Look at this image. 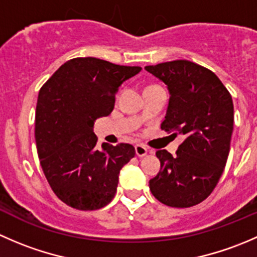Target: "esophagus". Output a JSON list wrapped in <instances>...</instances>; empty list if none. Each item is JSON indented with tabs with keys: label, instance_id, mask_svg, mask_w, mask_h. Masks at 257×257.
Returning <instances> with one entry per match:
<instances>
[{
	"label": "esophagus",
	"instance_id": "34e87169",
	"mask_svg": "<svg viewBox=\"0 0 257 257\" xmlns=\"http://www.w3.org/2000/svg\"><path fill=\"white\" fill-rule=\"evenodd\" d=\"M136 154L138 155V157H145V155L148 154V149L144 147V145L142 144H137L136 145Z\"/></svg>",
	"mask_w": 257,
	"mask_h": 257
}]
</instances>
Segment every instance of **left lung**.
Wrapping results in <instances>:
<instances>
[{"label":"left lung","mask_w":257,"mask_h":257,"mask_svg":"<svg viewBox=\"0 0 257 257\" xmlns=\"http://www.w3.org/2000/svg\"><path fill=\"white\" fill-rule=\"evenodd\" d=\"M169 90L165 132L185 137L177 155L158 150L160 172L149 180L153 195L172 208H190L205 200L224 172L234 129V104L216 74L186 61L145 67Z\"/></svg>","instance_id":"1"}]
</instances>
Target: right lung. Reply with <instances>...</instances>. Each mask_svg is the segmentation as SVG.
<instances>
[{
	"mask_svg": "<svg viewBox=\"0 0 257 257\" xmlns=\"http://www.w3.org/2000/svg\"><path fill=\"white\" fill-rule=\"evenodd\" d=\"M141 67L85 57L62 64L38 93L35 138L46 179L58 199L78 210L108 205L133 145L97 147L95 119L112 113L115 93Z\"/></svg>",
	"mask_w": 257,
	"mask_h": 257,
	"instance_id": "1",
	"label": "right lung"
}]
</instances>
